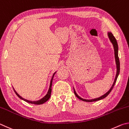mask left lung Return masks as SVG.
<instances>
[{
    "mask_svg": "<svg viewBox=\"0 0 129 129\" xmlns=\"http://www.w3.org/2000/svg\"><path fill=\"white\" fill-rule=\"evenodd\" d=\"M108 37H109V39L110 40V41L111 42V43L113 45V48H114V58H115V61H116V69H117V71H116V76H115V79H114V82L113 83V84L112 85V87H110V88L109 89V91H108L107 93H105L104 94H103L100 97H99V98H95V99H83L80 97L78 95V94L76 93V91L75 88H74V93H75V96L77 97V98L80 99V100H82L83 101H85V102H93V101H99V100H100L101 99H104L105 98H106L108 94L110 93V92H111V91L113 89V88L114 85L115 84V83L116 82V80H117V79L118 78V75L119 74V70H120V63H119V58H118V44H117V40L115 37H114V36L113 35V34L110 32V31H108Z\"/></svg>",
    "mask_w": 129,
    "mask_h": 129,
    "instance_id": "obj_1",
    "label": "left lung"
}]
</instances>
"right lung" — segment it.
<instances>
[{
	"instance_id": "obj_1",
	"label": "right lung",
	"mask_w": 129,
	"mask_h": 129,
	"mask_svg": "<svg viewBox=\"0 0 129 129\" xmlns=\"http://www.w3.org/2000/svg\"><path fill=\"white\" fill-rule=\"evenodd\" d=\"M56 73V71L53 74V76H52V78H51V79L50 80V85H49V88L48 89V91H47V93L46 95H45L44 98H42L41 99H40L39 100H37V101H30V100H26V99H25L23 98H22L21 96H20L19 94H18L17 92L15 91V89L13 88L14 89V91L15 92V93L16 94V95L19 97L20 99H21V100H24L25 101H26V102L28 103H30V104H35V105H40V104H42L45 103V102H46V101L49 100L50 98V96H51V86H52V83H53V78H54V76L55 75V73Z\"/></svg>"
}]
</instances>
